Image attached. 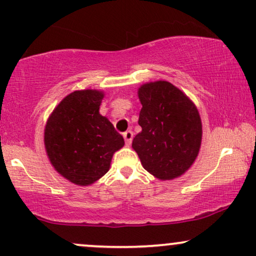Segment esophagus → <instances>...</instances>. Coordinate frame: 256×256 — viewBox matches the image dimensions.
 <instances>
[{
    "instance_id": "1",
    "label": "esophagus",
    "mask_w": 256,
    "mask_h": 256,
    "mask_svg": "<svg viewBox=\"0 0 256 256\" xmlns=\"http://www.w3.org/2000/svg\"><path fill=\"white\" fill-rule=\"evenodd\" d=\"M122 136H124V140L126 142V144L128 146V144H131L132 138H134V132H132L131 130H128V131L124 132V134H122Z\"/></svg>"
}]
</instances>
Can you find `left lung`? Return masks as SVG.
<instances>
[{"mask_svg":"<svg viewBox=\"0 0 256 256\" xmlns=\"http://www.w3.org/2000/svg\"><path fill=\"white\" fill-rule=\"evenodd\" d=\"M142 131L132 140L146 170L160 180L181 176L196 161L202 144V120L196 104L167 81L138 89Z\"/></svg>","mask_w":256,"mask_h":256,"instance_id":"obj_1","label":"left lung"}]
</instances>
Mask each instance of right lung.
<instances>
[{
  "mask_svg": "<svg viewBox=\"0 0 256 256\" xmlns=\"http://www.w3.org/2000/svg\"><path fill=\"white\" fill-rule=\"evenodd\" d=\"M104 93L76 90L58 104L45 126L48 160L62 176L78 186L94 184L108 172L124 138L98 113Z\"/></svg>",
  "mask_w": 256,
  "mask_h": 256,
  "instance_id": "right-lung-1",
  "label": "right lung"
}]
</instances>
